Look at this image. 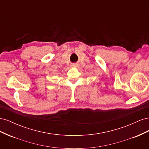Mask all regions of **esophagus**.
Segmentation results:
<instances>
[{"label": "esophagus", "mask_w": 149, "mask_h": 149, "mask_svg": "<svg viewBox=\"0 0 149 149\" xmlns=\"http://www.w3.org/2000/svg\"><path fill=\"white\" fill-rule=\"evenodd\" d=\"M72 67H74V68H76V67H78V63H73V64H72Z\"/></svg>", "instance_id": "esophagus-1"}]
</instances>
